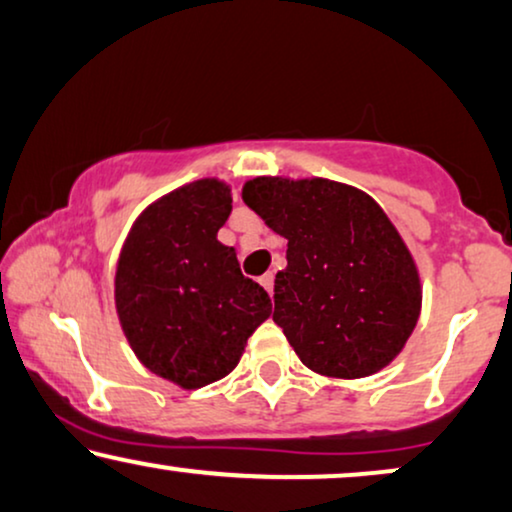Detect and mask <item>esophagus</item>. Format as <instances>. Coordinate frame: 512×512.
I'll return each mask as SVG.
<instances>
[{"instance_id":"34e87169","label":"esophagus","mask_w":512,"mask_h":512,"mask_svg":"<svg viewBox=\"0 0 512 512\" xmlns=\"http://www.w3.org/2000/svg\"><path fill=\"white\" fill-rule=\"evenodd\" d=\"M260 283L264 285V290H267L269 295H271V292H274V274H271V271H267V274L260 278Z\"/></svg>"}]
</instances>
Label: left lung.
Wrapping results in <instances>:
<instances>
[{
	"label": "left lung",
	"instance_id": "left-lung-1",
	"mask_svg": "<svg viewBox=\"0 0 512 512\" xmlns=\"http://www.w3.org/2000/svg\"><path fill=\"white\" fill-rule=\"evenodd\" d=\"M243 201L288 238L274 323L299 360L337 379L384 370L417 327L421 281L379 203L325 177H255Z\"/></svg>",
	"mask_w": 512,
	"mask_h": 512
}]
</instances>
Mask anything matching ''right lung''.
<instances>
[{
    "label": "right lung",
    "instance_id": "obj_1",
    "mask_svg": "<svg viewBox=\"0 0 512 512\" xmlns=\"http://www.w3.org/2000/svg\"><path fill=\"white\" fill-rule=\"evenodd\" d=\"M229 213L227 182H189L142 210L117 262L114 302L128 344L149 372L187 391L227 377L271 313L267 290L217 241Z\"/></svg>",
    "mask_w": 512,
    "mask_h": 512
}]
</instances>
